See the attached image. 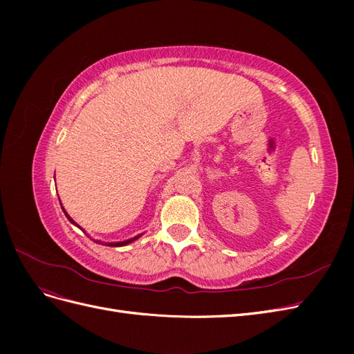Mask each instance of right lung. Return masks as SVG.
<instances>
[{
    "instance_id": "1",
    "label": "right lung",
    "mask_w": 354,
    "mask_h": 354,
    "mask_svg": "<svg viewBox=\"0 0 354 354\" xmlns=\"http://www.w3.org/2000/svg\"><path fill=\"white\" fill-rule=\"evenodd\" d=\"M63 212H65V216L68 217V220L72 223V224H75V226H78V224L77 223H75L69 216H68V212L65 211V209H63ZM80 227V226H78ZM81 229V227H80ZM138 238H140V234H138V236H136V238H131V239H128V241H124V242H111V243H106V245H108V246H124V245H128V243H131V242H134L136 239H138ZM100 243V242H99Z\"/></svg>"
}]
</instances>
